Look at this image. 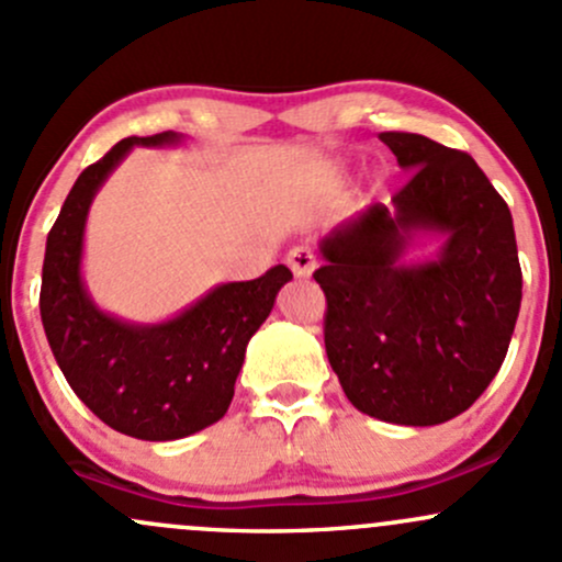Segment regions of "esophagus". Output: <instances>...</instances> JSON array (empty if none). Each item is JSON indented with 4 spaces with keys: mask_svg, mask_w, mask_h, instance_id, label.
I'll list each match as a JSON object with an SVG mask.
<instances>
[{
    "mask_svg": "<svg viewBox=\"0 0 562 562\" xmlns=\"http://www.w3.org/2000/svg\"><path fill=\"white\" fill-rule=\"evenodd\" d=\"M288 263H291L295 277H310L314 267H317V261H314L310 248H293L288 252Z\"/></svg>",
    "mask_w": 562,
    "mask_h": 562,
    "instance_id": "esophagus-1",
    "label": "esophagus"
}]
</instances>
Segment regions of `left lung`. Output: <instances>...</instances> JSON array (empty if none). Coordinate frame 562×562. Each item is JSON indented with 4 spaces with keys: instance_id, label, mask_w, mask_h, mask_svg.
Here are the masks:
<instances>
[{
    "instance_id": "left-lung-1",
    "label": "left lung",
    "mask_w": 562,
    "mask_h": 562,
    "mask_svg": "<svg viewBox=\"0 0 562 562\" xmlns=\"http://www.w3.org/2000/svg\"><path fill=\"white\" fill-rule=\"evenodd\" d=\"M411 181L319 243L325 351L357 411L403 427L451 422L507 357L522 299L507 202L464 151L381 133ZM427 236L429 259H405Z\"/></svg>"
}]
</instances>
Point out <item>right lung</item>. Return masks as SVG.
I'll list each match as a JSON object with an SVG mask.
<instances>
[{"mask_svg":"<svg viewBox=\"0 0 562 562\" xmlns=\"http://www.w3.org/2000/svg\"><path fill=\"white\" fill-rule=\"evenodd\" d=\"M183 133L120 140L82 170L47 234L40 312L55 362L88 408L135 440H181L224 418L252 333L280 288L293 280L277 263L248 282H221L162 323H131L103 312L82 277L85 226L106 178L135 146L172 149Z\"/></svg>","mask_w":562,"mask_h":562,"instance_id":"right-lung-1","label":"right lung"}]
</instances>
